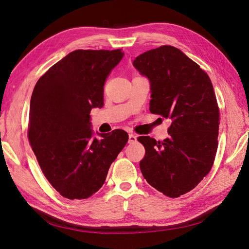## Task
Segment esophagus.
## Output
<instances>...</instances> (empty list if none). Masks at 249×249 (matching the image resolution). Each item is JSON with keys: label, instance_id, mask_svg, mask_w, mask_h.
Masks as SVG:
<instances>
[{"label": "esophagus", "instance_id": "34e87169", "mask_svg": "<svg viewBox=\"0 0 249 249\" xmlns=\"http://www.w3.org/2000/svg\"><path fill=\"white\" fill-rule=\"evenodd\" d=\"M136 140H137L136 135H134V134L129 135V143H134V142H136Z\"/></svg>", "mask_w": 249, "mask_h": 249}]
</instances>
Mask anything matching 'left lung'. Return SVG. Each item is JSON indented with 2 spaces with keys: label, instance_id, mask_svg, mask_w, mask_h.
Masks as SVG:
<instances>
[{
  "label": "left lung",
  "instance_id": "left-lung-1",
  "mask_svg": "<svg viewBox=\"0 0 249 249\" xmlns=\"http://www.w3.org/2000/svg\"><path fill=\"white\" fill-rule=\"evenodd\" d=\"M133 65L149 81V111L171 119L169 137L148 136L140 162L143 178L158 191L178 197L192 190L212 168L218 146L219 109L208 74L171 46L147 51Z\"/></svg>",
  "mask_w": 249,
  "mask_h": 249
}]
</instances>
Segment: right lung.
Here are the masks:
<instances>
[{
	"label": "right lung",
	"mask_w": 249,
	"mask_h": 249,
	"mask_svg": "<svg viewBox=\"0 0 249 249\" xmlns=\"http://www.w3.org/2000/svg\"><path fill=\"white\" fill-rule=\"evenodd\" d=\"M120 50H77L37 81L30 102L29 140L52 186L69 199L100 190L126 144L123 130L94 133L90 111L104 106V84L123 59Z\"/></svg>",
	"instance_id": "right-lung-1"
}]
</instances>
